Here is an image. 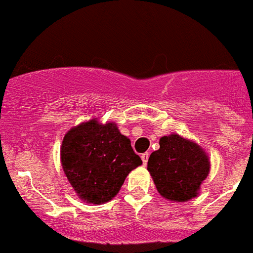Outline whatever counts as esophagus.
I'll use <instances>...</instances> for the list:
<instances>
[{
	"mask_svg": "<svg viewBox=\"0 0 253 253\" xmlns=\"http://www.w3.org/2000/svg\"><path fill=\"white\" fill-rule=\"evenodd\" d=\"M149 156H150V154H149V152H144V154L141 155L142 164H144V165H146V164H147V160H149Z\"/></svg>",
	"mask_w": 253,
	"mask_h": 253,
	"instance_id": "obj_1",
	"label": "esophagus"
}]
</instances>
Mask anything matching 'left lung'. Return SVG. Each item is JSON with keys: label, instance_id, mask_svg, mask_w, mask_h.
Segmentation results:
<instances>
[{"label": "left lung", "instance_id": "1", "mask_svg": "<svg viewBox=\"0 0 253 253\" xmlns=\"http://www.w3.org/2000/svg\"><path fill=\"white\" fill-rule=\"evenodd\" d=\"M211 169L199 145L177 134L162 136L160 149L149 157L147 169L159 193L172 202H187L198 194Z\"/></svg>", "mask_w": 253, "mask_h": 253}]
</instances>
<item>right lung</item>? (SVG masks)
I'll use <instances>...</instances> for the list:
<instances>
[{"label": "right lung", "mask_w": 253, "mask_h": 253, "mask_svg": "<svg viewBox=\"0 0 253 253\" xmlns=\"http://www.w3.org/2000/svg\"><path fill=\"white\" fill-rule=\"evenodd\" d=\"M142 164L117 124L97 121L72 127L64 137L61 165L79 197L101 204L117 196L130 171Z\"/></svg>", "instance_id": "right-lung-1"}]
</instances>
